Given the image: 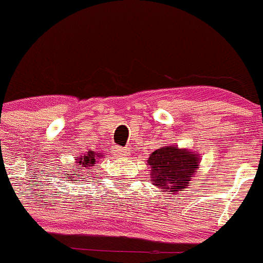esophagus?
I'll use <instances>...</instances> for the list:
<instances>
[{"label":"esophagus","instance_id":"obj_1","mask_svg":"<svg viewBox=\"0 0 263 263\" xmlns=\"http://www.w3.org/2000/svg\"><path fill=\"white\" fill-rule=\"evenodd\" d=\"M117 153L119 154L120 157H126V156H128V154H129V149L128 148H120V146H118Z\"/></svg>","mask_w":263,"mask_h":263}]
</instances>
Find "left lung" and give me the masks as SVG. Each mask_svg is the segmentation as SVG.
Segmentation results:
<instances>
[{
  "mask_svg": "<svg viewBox=\"0 0 263 263\" xmlns=\"http://www.w3.org/2000/svg\"><path fill=\"white\" fill-rule=\"evenodd\" d=\"M200 154L196 151L165 144L152 152L146 165L151 167V181L159 192L179 193L188 187L200 166Z\"/></svg>",
  "mask_w": 263,
  "mask_h": 263,
  "instance_id": "8db88e82",
  "label": "left lung"
}]
</instances>
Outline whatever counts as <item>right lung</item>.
<instances>
[{
    "label": "right lung",
    "mask_w": 263,
    "mask_h": 263,
    "mask_svg": "<svg viewBox=\"0 0 263 263\" xmlns=\"http://www.w3.org/2000/svg\"><path fill=\"white\" fill-rule=\"evenodd\" d=\"M102 158V156L100 153H97V152H95V151H88L87 153H84V154H79V157H76L75 158V167H78V168H80V170H84V176H80V178H76V179H84L85 176H87V173L89 174L90 175V173H92V171H95V167L96 166H97V162L100 161V159ZM70 172H72V174H70ZM73 173H79V170H73L72 168V171H66V175H75V174ZM66 178L67 179H71V178H68V176H66ZM80 181V180H79Z\"/></svg>",
    "instance_id": "obj_1"
}]
</instances>
